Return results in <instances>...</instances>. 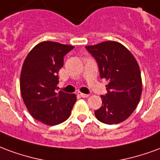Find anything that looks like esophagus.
<instances>
[{"label": "esophagus", "instance_id": "1", "mask_svg": "<svg viewBox=\"0 0 160 160\" xmlns=\"http://www.w3.org/2000/svg\"><path fill=\"white\" fill-rule=\"evenodd\" d=\"M78 94L80 97H82V98L88 97V94H83V93H81V92H78Z\"/></svg>", "mask_w": 160, "mask_h": 160}]
</instances>
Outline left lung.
I'll return each instance as SVG.
<instances>
[{"instance_id": "obj_1", "label": "left lung", "mask_w": 160, "mask_h": 160, "mask_svg": "<svg viewBox=\"0 0 160 160\" xmlns=\"http://www.w3.org/2000/svg\"><path fill=\"white\" fill-rule=\"evenodd\" d=\"M85 48L96 60L101 78L109 82L107 93L101 96L102 106L94 111V115L101 123H121L132 114L141 99L139 65L132 53L117 42L107 41Z\"/></svg>"}]
</instances>
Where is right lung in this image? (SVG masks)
Here are the masks:
<instances>
[{
	"instance_id": "right-lung-1",
	"label": "right lung",
	"mask_w": 160,
	"mask_h": 160,
	"mask_svg": "<svg viewBox=\"0 0 160 160\" xmlns=\"http://www.w3.org/2000/svg\"><path fill=\"white\" fill-rule=\"evenodd\" d=\"M73 48L55 42H42L34 47L22 66L23 101L31 116L48 125L66 121L77 101L74 94L57 93L58 74L64 66V56Z\"/></svg>"
}]
</instances>
